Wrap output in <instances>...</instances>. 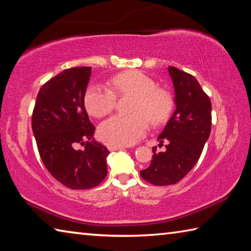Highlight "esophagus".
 <instances>
[{
  "instance_id": "obj_1",
  "label": "esophagus",
  "mask_w": 251,
  "mask_h": 251,
  "mask_svg": "<svg viewBox=\"0 0 251 251\" xmlns=\"http://www.w3.org/2000/svg\"><path fill=\"white\" fill-rule=\"evenodd\" d=\"M106 146H107L108 151H118V150H121V148L124 147V146H122V145H117V144H114V143H110V142H108L107 144H106Z\"/></svg>"
}]
</instances>
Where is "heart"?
I'll use <instances>...</instances> for the list:
<instances>
[{
	"instance_id": "1",
	"label": "heart",
	"mask_w": 251,
	"mask_h": 251,
	"mask_svg": "<svg viewBox=\"0 0 251 251\" xmlns=\"http://www.w3.org/2000/svg\"><path fill=\"white\" fill-rule=\"evenodd\" d=\"M134 96L131 115H116L103 122L100 135L117 145H131L148 130L150 122L160 125L167 121L173 109V97L167 90L157 87L155 80L139 71H127L113 76L108 86L93 84L86 90L84 104L96 118L108 115L116 106L117 96Z\"/></svg>"
}]
</instances>
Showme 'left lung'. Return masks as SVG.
Listing matches in <instances>:
<instances>
[{
	"instance_id": "1",
	"label": "left lung",
	"mask_w": 251,
	"mask_h": 251,
	"mask_svg": "<svg viewBox=\"0 0 251 251\" xmlns=\"http://www.w3.org/2000/svg\"><path fill=\"white\" fill-rule=\"evenodd\" d=\"M175 90L176 109L158 136L159 146L152 148L148 168L141 171L143 179L156 186L176 184L192 171L201 157L211 128V103L198 80L186 72L168 67Z\"/></svg>"
}]
</instances>
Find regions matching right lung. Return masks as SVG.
Segmentation results:
<instances>
[{"instance_id": "obj_1", "label": "right lung", "mask_w": 251, "mask_h": 251, "mask_svg": "<svg viewBox=\"0 0 251 251\" xmlns=\"http://www.w3.org/2000/svg\"><path fill=\"white\" fill-rule=\"evenodd\" d=\"M92 67H73L46 82L37 94L32 129L41 159L55 179L71 189H90L107 175L106 146L93 139L84 96ZM84 145V150H77Z\"/></svg>"}]
</instances>
